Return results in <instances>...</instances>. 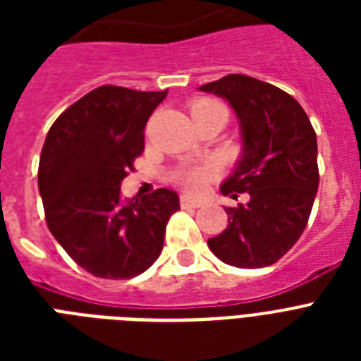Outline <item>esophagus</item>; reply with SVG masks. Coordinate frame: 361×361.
<instances>
[{"instance_id": "34e87169", "label": "esophagus", "mask_w": 361, "mask_h": 361, "mask_svg": "<svg viewBox=\"0 0 361 361\" xmlns=\"http://www.w3.org/2000/svg\"><path fill=\"white\" fill-rule=\"evenodd\" d=\"M180 204L183 208H200L204 204V200H198V198H191L187 197V195H183V197L180 198Z\"/></svg>"}]
</instances>
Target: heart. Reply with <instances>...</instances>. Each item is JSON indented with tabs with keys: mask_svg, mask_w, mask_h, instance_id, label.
Wrapping results in <instances>:
<instances>
[{
	"mask_svg": "<svg viewBox=\"0 0 361 361\" xmlns=\"http://www.w3.org/2000/svg\"><path fill=\"white\" fill-rule=\"evenodd\" d=\"M209 112H226V109L214 99H198L191 104L192 118L200 114H209ZM215 176V166L212 163L198 164V166H181V169L172 172V180L181 185L183 189L191 192L202 191L204 185Z\"/></svg>",
	"mask_w": 361,
	"mask_h": 361,
	"instance_id": "b5f03b06",
	"label": "heart"
}]
</instances>
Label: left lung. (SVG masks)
I'll return each mask as SVG.
<instances>
[{"instance_id":"1","label":"left lung","mask_w":361,"mask_h":361,"mask_svg":"<svg viewBox=\"0 0 361 361\" xmlns=\"http://www.w3.org/2000/svg\"><path fill=\"white\" fill-rule=\"evenodd\" d=\"M200 90L228 101L240 121L243 149L221 192L249 195L225 208L228 226L208 247L236 268L271 266L302 236L319 191L313 125L292 95L252 76H223Z\"/></svg>"}]
</instances>
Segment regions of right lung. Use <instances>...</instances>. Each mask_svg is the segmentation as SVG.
<instances>
[{
    "label": "right lung",
    "mask_w": 361,
    "mask_h": 361,
    "mask_svg": "<svg viewBox=\"0 0 361 361\" xmlns=\"http://www.w3.org/2000/svg\"><path fill=\"white\" fill-rule=\"evenodd\" d=\"M164 92L101 86L71 104L50 127L39 161L47 225L80 268L101 279H130L163 251L180 198L157 189L123 200L120 187L144 152L147 118Z\"/></svg>",
    "instance_id": "1"
}]
</instances>
